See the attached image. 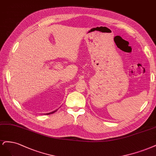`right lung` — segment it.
I'll return each instance as SVG.
<instances>
[{
	"label": "right lung",
	"instance_id": "add662e5",
	"mask_svg": "<svg viewBox=\"0 0 156 156\" xmlns=\"http://www.w3.org/2000/svg\"><path fill=\"white\" fill-rule=\"evenodd\" d=\"M58 110V109H57ZM57 110H56V111H54V112H51V113H47L46 115H49V114H52V113H54V112H56V111H57Z\"/></svg>",
	"mask_w": 156,
	"mask_h": 156
}]
</instances>
